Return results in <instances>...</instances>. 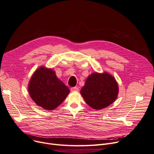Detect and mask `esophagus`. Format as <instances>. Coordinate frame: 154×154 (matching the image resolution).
Returning <instances> with one entry per match:
<instances>
[{"label": "esophagus", "mask_w": 154, "mask_h": 154, "mask_svg": "<svg viewBox=\"0 0 154 154\" xmlns=\"http://www.w3.org/2000/svg\"><path fill=\"white\" fill-rule=\"evenodd\" d=\"M78 90H79V89H78V88L76 87L71 88V91H78Z\"/></svg>", "instance_id": "34e87169"}]
</instances>
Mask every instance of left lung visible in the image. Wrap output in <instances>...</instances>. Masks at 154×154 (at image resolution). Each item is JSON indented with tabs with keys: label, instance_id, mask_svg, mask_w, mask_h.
I'll use <instances>...</instances> for the list:
<instances>
[{
	"label": "left lung",
	"instance_id": "obj_1",
	"mask_svg": "<svg viewBox=\"0 0 154 154\" xmlns=\"http://www.w3.org/2000/svg\"><path fill=\"white\" fill-rule=\"evenodd\" d=\"M80 93L90 107L99 110L116 100L119 88L115 78L108 72H94L87 78Z\"/></svg>",
	"mask_w": 154,
	"mask_h": 154
}]
</instances>
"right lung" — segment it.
Segmentation results:
<instances>
[{
  "instance_id": "right-lung-1",
  "label": "right lung",
  "mask_w": 154,
  "mask_h": 154,
  "mask_svg": "<svg viewBox=\"0 0 154 154\" xmlns=\"http://www.w3.org/2000/svg\"><path fill=\"white\" fill-rule=\"evenodd\" d=\"M28 92L36 105L52 110L66 99L70 91L56 76L54 71L42 66L31 78Z\"/></svg>"
}]
</instances>
